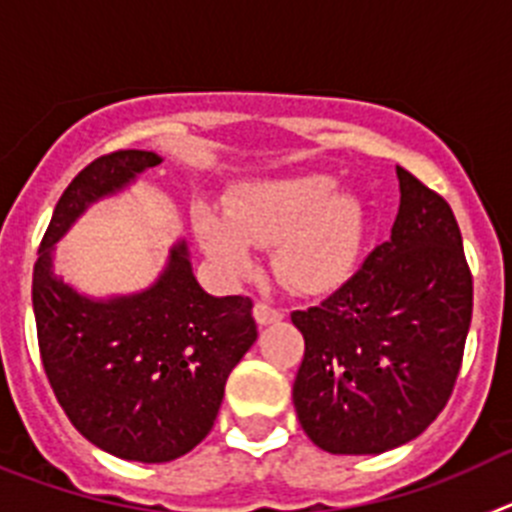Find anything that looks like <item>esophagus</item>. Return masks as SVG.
<instances>
[{"mask_svg":"<svg viewBox=\"0 0 512 512\" xmlns=\"http://www.w3.org/2000/svg\"><path fill=\"white\" fill-rule=\"evenodd\" d=\"M253 318L259 325H271V323H279L284 318V312L279 307H271L269 302H256L253 305Z\"/></svg>","mask_w":512,"mask_h":512,"instance_id":"34e87169","label":"esophagus"}]
</instances>
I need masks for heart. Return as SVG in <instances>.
Masks as SVG:
<instances>
[{
  "label": "heart",
  "mask_w": 512,
  "mask_h": 512,
  "mask_svg": "<svg viewBox=\"0 0 512 512\" xmlns=\"http://www.w3.org/2000/svg\"><path fill=\"white\" fill-rule=\"evenodd\" d=\"M325 174H297L243 184L225 200L194 210V233L230 277L256 264L253 246H274L277 277L300 295H328L356 269L364 246V207L354 194L333 192Z\"/></svg>",
  "instance_id": "obj_1"
}]
</instances>
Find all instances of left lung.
Wrapping results in <instances>:
<instances>
[{
  "instance_id": "left-lung-1",
  "label": "left lung",
  "mask_w": 512,
  "mask_h": 512,
  "mask_svg": "<svg viewBox=\"0 0 512 512\" xmlns=\"http://www.w3.org/2000/svg\"><path fill=\"white\" fill-rule=\"evenodd\" d=\"M390 241L328 300L292 312L305 359L292 400L328 454H382L438 418L472 323V274L449 202L397 166Z\"/></svg>"
}]
</instances>
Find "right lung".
<instances>
[{
  "instance_id": "right-lung-1",
  "label": "right lung",
  "mask_w": 512,
  "mask_h": 512,
  "mask_svg": "<svg viewBox=\"0 0 512 512\" xmlns=\"http://www.w3.org/2000/svg\"><path fill=\"white\" fill-rule=\"evenodd\" d=\"M158 164L153 151H115L81 169L33 269L40 359L58 405L94 446L143 464L179 459L210 433L228 374L259 336L253 302L207 295L184 241L135 295L94 300L56 277L53 251L76 217Z\"/></svg>"
}]
</instances>
